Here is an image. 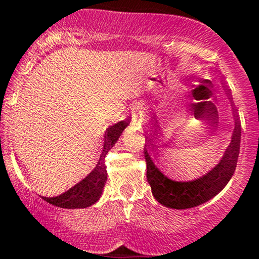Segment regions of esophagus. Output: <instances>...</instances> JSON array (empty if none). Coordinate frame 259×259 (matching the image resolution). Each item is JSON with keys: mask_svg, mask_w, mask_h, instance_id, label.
<instances>
[{"mask_svg": "<svg viewBox=\"0 0 259 259\" xmlns=\"http://www.w3.org/2000/svg\"><path fill=\"white\" fill-rule=\"evenodd\" d=\"M143 122V111L140 107H133L132 110V124L135 126H141Z\"/></svg>", "mask_w": 259, "mask_h": 259, "instance_id": "esophagus-1", "label": "esophagus"}]
</instances>
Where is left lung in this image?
<instances>
[{
  "instance_id": "1",
  "label": "left lung",
  "mask_w": 259,
  "mask_h": 259,
  "mask_svg": "<svg viewBox=\"0 0 259 259\" xmlns=\"http://www.w3.org/2000/svg\"><path fill=\"white\" fill-rule=\"evenodd\" d=\"M226 95L232 105V113L234 119V130L232 133L231 143L226 148L220 162L212 169L196 180H172L156 166L151 153L156 152V157H159L161 151H163L159 148L163 147L157 142L159 135L158 131L161 130V127L157 123V119H154V123H152L153 130L152 133H149V137H146L147 145L143 153L147 163V181L151 186L152 194L162 206L173 209H187L201 206L217 196L233 176L239 154V145H241V122L238 121V114L236 108L233 107L229 90H226Z\"/></svg>"
}]
</instances>
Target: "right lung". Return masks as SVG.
<instances>
[{
  "mask_svg": "<svg viewBox=\"0 0 259 259\" xmlns=\"http://www.w3.org/2000/svg\"><path fill=\"white\" fill-rule=\"evenodd\" d=\"M130 122V118L123 119V121L112 124L106 130L105 143H103L100 161L97 162L92 172H90L83 180L79 181L77 185H74L68 191L63 192L60 196L42 197V198L49 202L50 204L67 209L87 208V207L95 204L102 196L103 187H105V183L107 181V170H106V166L103 163L106 154L116 145V142L121 137L124 128L128 126Z\"/></svg>",
  "mask_w": 259,
  "mask_h": 259,
  "instance_id": "right-lung-1",
  "label": "right lung"
}]
</instances>
